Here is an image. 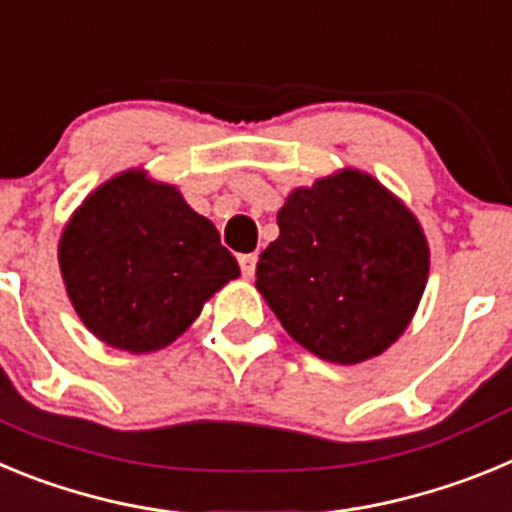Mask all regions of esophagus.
Wrapping results in <instances>:
<instances>
[{"mask_svg":"<svg viewBox=\"0 0 512 512\" xmlns=\"http://www.w3.org/2000/svg\"><path fill=\"white\" fill-rule=\"evenodd\" d=\"M256 261H259V256H256V253H243V256H238V264H241L243 277L251 279L253 274H256Z\"/></svg>","mask_w":512,"mask_h":512,"instance_id":"1","label":"esophagus"}]
</instances>
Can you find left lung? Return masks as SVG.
I'll list each match as a JSON object with an SVG mask.
<instances>
[{
	"mask_svg": "<svg viewBox=\"0 0 512 512\" xmlns=\"http://www.w3.org/2000/svg\"><path fill=\"white\" fill-rule=\"evenodd\" d=\"M277 223L256 289L289 336L333 364L390 348L428 282V241L413 212L374 176L343 169L295 189Z\"/></svg>",
	"mask_w": 512,
	"mask_h": 512,
	"instance_id": "left-lung-1",
	"label": "left lung"
}]
</instances>
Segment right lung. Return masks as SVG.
<instances>
[{
  "mask_svg": "<svg viewBox=\"0 0 512 512\" xmlns=\"http://www.w3.org/2000/svg\"><path fill=\"white\" fill-rule=\"evenodd\" d=\"M58 264L81 323L130 354L169 346L241 274L215 225L146 171L89 194L63 228Z\"/></svg>",
  "mask_w": 512,
  "mask_h": 512,
  "instance_id": "add662e5",
  "label": "right lung"
}]
</instances>
